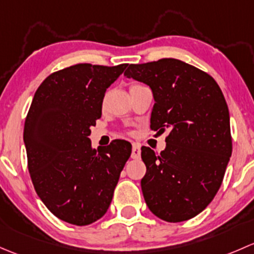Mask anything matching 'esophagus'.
I'll return each mask as SVG.
<instances>
[{
  "label": "esophagus",
  "instance_id": "esophagus-1",
  "mask_svg": "<svg viewBox=\"0 0 254 254\" xmlns=\"http://www.w3.org/2000/svg\"><path fill=\"white\" fill-rule=\"evenodd\" d=\"M132 159H139L140 158V146L137 143L132 144V154H130Z\"/></svg>",
  "mask_w": 254,
  "mask_h": 254
}]
</instances>
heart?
<instances>
[{"label": "heart", "instance_id": "obj_1", "mask_svg": "<svg viewBox=\"0 0 254 254\" xmlns=\"http://www.w3.org/2000/svg\"><path fill=\"white\" fill-rule=\"evenodd\" d=\"M134 85H135V84H134Z\"/></svg>", "mask_w": 254, "mask_h": 254}]
</instances>
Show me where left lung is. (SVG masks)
Masks as SVG:
<instances>
[{
	"label": "left lung",
	"mask_w": 254,
	"mask_h": 254,
	"mask_svg": "<svg viewBox=\"0 0 254 254\" xmlns=\"http://www.w3.org/2000/svg\"><path fill=\"white\" fill-rule=\"evenodd\" d=\"M124 74L153 90L151 130L170 128L160 154L142 146L146 205L169 223L190 220L214 199L232 153L223 91L204 70L176 59L129 64Z\"/></svg>",
	"instance_id": "1"
}]
</instances>
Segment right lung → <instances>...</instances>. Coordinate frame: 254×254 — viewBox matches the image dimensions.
Masks as SVG:
<instances>
[{
    "label": "right lung",
    "mask_w": 254,
    "mask_h": 254,
    "mask_svg": "<svg viewBox=\"0 0 254 254\" xmlns=\"http://www.w3.org/2000/svg\"><path fill=\"white\" fill-rule=\"evenodd\" d=\"M126 67H66L50 74L31 101L23 134L30 179L46 208L66 223L85 226L105 215L130 156L127 140L93 150L88 138L106 89Z\"/></svg>",
    "instance_id": "1"
}]
</instances>
